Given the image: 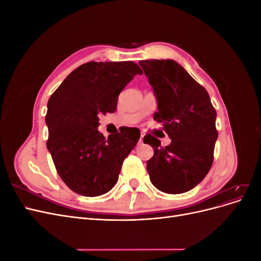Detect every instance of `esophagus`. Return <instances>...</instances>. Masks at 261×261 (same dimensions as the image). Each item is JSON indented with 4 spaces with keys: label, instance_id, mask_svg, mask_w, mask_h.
<instances>
[{
    "label": "esophagus",
    "instance_id": "1",
    "mask_svg": "<svg viewBox=\"0 0 261 261\" xmlns=\"http://www.w3.org/2000/svg\"><path fill=\"white\" fill-rule=\"evenodd\" d=\"M144 136H145V134L141 133L140 138H139V144H143V141H144Z\"/></svg>",
    "mask_w": 261,
    "mask_h": 261
}]
</instances>
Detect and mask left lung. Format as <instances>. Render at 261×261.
<instances>
[{"instance_id":"8db88e82","label":"left lung","mask_w":261,"mask_h":261,"mask_svg":"<svg viewBox=\"0 0 261 261\" xmlns=\"http://www.w3.org/2000/svg\"><path fill=\"white\" fill-rule=\"evenodd\" d=\"M158 101L153 118L172 139L161 147L159 139L144 137L154 154L147 161L150 180L159 191H191L208 174L218 138L217 112L207 90L172 60L139 62Z\"/></svg>"}]
</instances>
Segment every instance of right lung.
Masks as SVG:
<instances>
[{
  "label": "right lung",
  "instance_id": "1",
  "mask_svg": "<svg viewBox=\"0 0 261 261\" xmlns=\"http://www.w3.org/2000/svg\"><path fill=\"white\" fill-rule=\"evenodd\" d=\"M143 70L135 62H88L74 69L48 101L46 147L62 180L76 194L100 196L116 184L123 161L140 135L106 138L99 115L113 113L118 94Z\"/></svg>",
  "mask_w": 261,
  "mask_h": 261
}]
</instances>
